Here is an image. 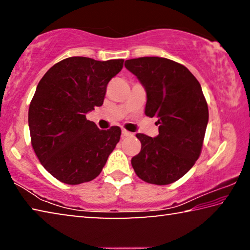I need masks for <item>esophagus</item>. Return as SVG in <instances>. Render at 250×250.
I'll use <instances>...</instances> for the list:
<instances>
[{
	"mask_svg": "<svg viewBox=\"0 0 250 250\" xmlns=\"http://www.w3.org/2000/svg\"><path fill=\"white\" fill-rule=\"evenodd\" d=\"M132 133L129 132V131L126 130H122V138H126V137H132Z\"/></svg>",
	"mask_w": 250,
	"mask_h": 250,
	"instance_id": "1",
	"label": "esophagus"
}]
</instances>
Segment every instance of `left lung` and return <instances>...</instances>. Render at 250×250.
<instances>
[{
	"label": "left lung",
	"mask_w": 250,
	"mask_h": 250,
	"mask_svg": "<svg viewBox=\"0 0 250 250\" xmlns=\"http://www.w3.org/2000/svg\"><path fill=\"white\" fill-rule=\"evenodd\" d=\"M125 68L146 91V115L156 117L159 134L137 133L141 151L131 160L146 183L167 185L185 175L201 154L208 107L198 80L185 66L162 57L128 59Z\"/></svg>",
	"instance_id": "8db88e82"
}]
</instances>
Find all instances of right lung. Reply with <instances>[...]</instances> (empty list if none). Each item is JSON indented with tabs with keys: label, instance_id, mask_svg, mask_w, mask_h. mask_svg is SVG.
I'll return each instance as SVG.
<instances>
[{
	"label": "right lung",
	"instance_id": "1",
	"mask_svg": "<svg viewBox=\"0 0 250 250\" xmlns=\"http://www.w3.org/2000/svg\"><path fill=\"white\" fill-rule=\"evenodd\" d=\"M122 67L124 59L69 57L37 84L28 109L32 146L46 171L62 183L94 180L119 142V126L100 130L86 115L103 105L108 83Z\"/></svg>",
	"mask_w": 250,
	"mask_h": 250
}]
</instances>
